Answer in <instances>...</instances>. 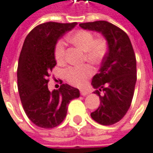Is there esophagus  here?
Listing matches in <instances>:
<instances>
[{
    "instance_id": "1",
    "label": "esophagus",
    "mask_w": 153,
    "mask_h": 153,
    "mask_svg": "<svg viewBox=\"0 0 153 153\" xmlns=\"http://www.w3.org/2000/svg\"><path fill=\"white\" fill-rule=\"evenodd\" d=\"M79 91H80V94L83 95V96H86V95L88 94V92L86 90V89H80Z\"/></svg>"
}]
</instances>
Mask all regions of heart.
<instances>
[{
  "label": "heart",
  "instance_id": "heart-1",
  "mask_svg": "<svg viewBox=\"0 0 153 153\" xmlns=\"http://www.w3.org/2000/svg\"><path fill=\"white\" fill-rule=\"evenodd\" d=\"M68 41L85 52V60L98 64L102 61L107 52L108 45L104 38H95L89 30H79L68 36ZM54 57L59 64H63L65 59V45L63 41H59L54 48ZM93 74L90 65L81 67H69L65 72V79L74 86H83Z\"/></svg>",
  "mask_w": 153,
  "mask_h": 153
}]
</instances>
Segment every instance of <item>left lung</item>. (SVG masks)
I'll use <instances>...</instances> for the list:
<instances>
[{
  "label": "left lung",
  "instance_id": "1",
  "mask_svg": "<svg viewBox=\"0 0 153 153\" xmlns=\"http://www.w3.org/2000/svg\"><path fill=\"white\" fill-rule=\"evenodd\" d=\"M79 27L101 33L107 41L108 53L91 83L101 101L91 117L102 125L114 124L127 113L135 90L137 62L131 42L123 30L108 22H84Z\"/></svg>",
  "mask_w": 153,
  "mask_h": 153
}]
</instances>
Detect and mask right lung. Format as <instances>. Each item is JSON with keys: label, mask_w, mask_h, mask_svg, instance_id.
Masks as SVG:
<instances>
[{"label": "right lung", "mask_w": 153, "mask_h": 153, "mask_svg": "<svg viewBox=\"0 0 153 153\" xmlns=\"http://www.w3.org/2000/svg\"><path fill=\"white\" fill-rule=\"evenodd\" d=\"M76 24L45 22L35 27L24 40L17 68L18 92L27 117L40 128L59 125L66 117L69 102L79 97V89L68 84H62L59 90L48 89L49 74L57 64L55 45Z\"/></svg>", "instance_id": "1"}]
</instances>
